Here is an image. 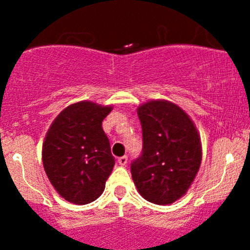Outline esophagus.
<instances>
[{"mask_svg":"<svg viewBox=\"0 0 250 250\" xmlns=\"http://www.w3.org/2000/svg\"><path fill=\"white\" fill-rule=\"evenodd\" d=\"M127 162H128V157H127V156H122V157L118 158V165L122 166V167H123V166L127 165Z\"/></svg>","mask_w":250,"mask_h":250,"instance_id":"34e87169","label":"esophagus"}]
</instances>
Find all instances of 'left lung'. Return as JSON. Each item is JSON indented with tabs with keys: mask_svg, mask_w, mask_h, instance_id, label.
<instances>
[{
	"mask_svg": "<svg viewBox=\"0 0 250 250\" xmlns=\"http://www.w3.org/2000/svg\"><path fill=\"white\" fill-rule=\"evenodd\" d=\"M143 128V152L130 166L138 191L160 206L183 197L196 178L202 145L195 123L168 100H150L137 110Z\"/></svg>",
	"mask_w": 250,
	"mask_h": 250,
	"instance_id": "1",
	"label": "left lung"
}]
</instances>
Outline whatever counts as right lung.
I'll list each match as a JSON object with an SVG mask.
<instances>
[{
    "label": "right lung",
    "mask_w": 250,
    "mask_h": 250,
    "mask_svg": "<svg viewBox=\"0 0 250 250\" xmlns=\"http://www.w3.org/2000/svg\"><path fill=\"white\" fill-rule=\"evenodd\" d=\"M112 110L97 103H75L55 117L42 145L46 174L57 192L74 204L97 200L115 166L102 127Z\"/></svg>",
    "instance_id": "1"
}]
</instances>
